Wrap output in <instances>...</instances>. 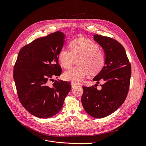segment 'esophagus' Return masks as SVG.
Instances as JSON below:
<instances>
[{
	"instance_id": "34e87169",
	"label": "esophagus",
	"mask_w": 146,
	"mask_h": 146,
	"mask_svg": "<svg viewBox=\"0 0 146 146\" xmlns=\"http://www.w3.org/2000/svg\"><path fill=\"white\" fill-rule=\"evenodd\" d=\"M71 86H72V88H75V87L77 85L75 83H73V82H71Z\"/></svg>"
}]
</instances>
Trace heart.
<instances>
[{
    "instance_id": "b5f03b06",
    "label": "heart",
    "mask_w": 146,
    "mask_h": 146,
    "mask_svg": "<svg viewBox=\"0 0 146 146\" xmlns=\"http://www.w3.org/2000/svg\"><path fill=\"white\" fill-rule=\"evenodd\" d=\"M70 50L62 49L58 54V60L64 68H70L75 58L78 60L77 67L64 72V78L73 83H78L84 80L89 71L92 74L98 73L104 67L105 57L98 45L88 39L78 38L69 44Z\"/></svg>"
}]
</instances>
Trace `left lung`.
Returning <instances> with one entry per match:
<instances>
[{
  "mask_svg": "<svg viewBox=\"0 0 146 146\" xmlns=\"http://www.w3.org/2000/svg\"><path fill=\"white\" fill-rule=\"evenodd\" d=\"M93 37L104 50L105 63L93 80L97 83L103 80L104 84L101 85L100 90L94 86H83L82 104L91 116L104 118L116 111L124 102L129 88L131 66L125 49L119 42L98 34Z\"/></svg>",
  "mask_w": 146,
  "mask_h": 146,
  "instance_id": "1",
  "label": "left lung"
}]
</instances>
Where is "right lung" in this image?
<instances>
[{
    "label": "right lung",
    "mask_w": 146,
    "mask_h": 146,
    "mask_svg": "<svg viewBox=\"0 0 146 146\" xmlns=\"http://www.w3.org/2000/svg\"><path fill=\"white\" fill-rule=\"evenodd\" d=\"M66 35L57 31L36 39L19 52L13 69V79L19 100L33 115L50 117L60 111L71 89L70 83L52 78L61 75L58 54Z\"/></svg>",
    "instance_id": "add662e5"
}]
</instances>
